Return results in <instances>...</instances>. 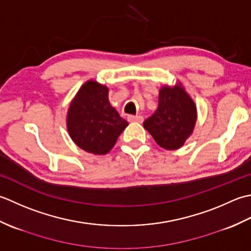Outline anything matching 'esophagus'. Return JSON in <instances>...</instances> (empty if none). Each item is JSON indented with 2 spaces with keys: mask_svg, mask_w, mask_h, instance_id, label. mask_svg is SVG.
<instances>
[{
  "mask_svg": "<svg viewBox=\"0 0 251 251\" xmlns=\"http://www.w3.org/2000/svg\"><path fill=\"white\" fill-rule=\"evenodd\" d=\"M143 117L142 116H133V115H130L127 116V121L129 122H143Z\"/></svg>",
  "mask_w": 251,
  "mask_h": 251,
  "instance_id": "obj_1",
  "label": "esophagus"
}]
</instances>
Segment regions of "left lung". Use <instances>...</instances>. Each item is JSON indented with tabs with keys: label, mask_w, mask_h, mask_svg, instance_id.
Listing matches in <instances>:
<instances>
[{
	"label": "left lung",
	"mask_w": 251,
	"mask_h": 251,
	"mask_svg": "<svg viewBox=\"0 0 251 251\" xmlns=\"http://www.w3.org/2000/svg\"><path fill=\"white\" fill-rule=\"evenodd\" d=\"M196 105L183 86H163L159 92L158 108L143 126L160 147L168 151L184 145L195 126Z\"/></svg>",
	"instance_id": "1"
}]
</instances>
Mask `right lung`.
<instances>
[{
    "mask_svg": "<svg viewBox=\"0 0 251 251\" xmlns=\"http://www.w3.org/2000/svg\"><path fill=\"white\" fill-rule=\"evenodd\" d=\"M127 125L110 105L107 86L93 80L81 86L69 106L70 137L81 150L94 155L110 151Z\"/></svg>",
    "mask_w": 251,
    "mask_h": 251,
    "instance_id": "1",
    "label": "right lung"
}]
</instances>
